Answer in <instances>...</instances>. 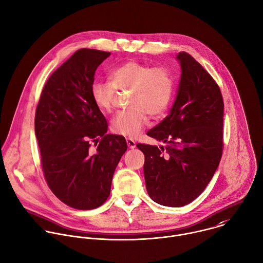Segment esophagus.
<instances>
[{"label":"esophagus","mask_w":263,"mask_h":263,"mask_svg":"<svg viewBox=\"0 0 263 263\" xmlns=\"http://www.w3.org/2000/svg\"><path fill=\"white\" fill-rule=\"evenodd\" d=\"M126 143H127V146H128V148L129 149H134V148H136V142L133 140V139H130V138H126Z\"/></svg>","instance_id":"esophagus-1"}]
</instances>
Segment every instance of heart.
Listing matches in <instances>:
<instances>
[{"label": "heart", "instance_id": "obj_1", "mask_svg": "<svg viewBox=\"0 0 263 263\" xmlns=\"http://www.w3.org/2000/svg\"><path fill=\"white\" fill-rule=\"evenodd\" d=\"M110 81H95L90 97L96 107L104 112L113 108L116 89L133 90L129 98V111L117 113L112 121L114 133L135 138L148 122L146 112L153 117L161 115L167 108L174 92V80L164 67H151L147 64L129 61L115 68Z\"/></svg>", "mask_w": 263, "mask_h": 263}]
</instances>
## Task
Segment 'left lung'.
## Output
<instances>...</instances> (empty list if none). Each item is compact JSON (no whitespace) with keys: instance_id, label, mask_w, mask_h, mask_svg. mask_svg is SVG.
Wrapping results in <instances>:
<instances>
[{"instance_id":"8db88e82","label":"left lung","mask_w":263,"mask_h":263,"mask_svg":"<svg viewBox=\"0 0 263 263\" xmlns=\"http://www.w3.org/2000/svg\"><path fill=\"white\" fill-rule=\"evenodd\" d=\"M177 96L168 115L147 135L168 145L137 144L144 153L149 196L165 206L194 200L212 180L222 156L224 104L219 86L190 54L179 52Z\"/></svg>"}]
</instances>
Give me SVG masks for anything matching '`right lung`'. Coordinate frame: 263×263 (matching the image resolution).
<instances>
[{
	"mask_svg": "<svg viewBox=\"0 0 263 263\" xmlns=\"http://www.w3.org/2000/svg\"><path fill=\"white\" fill-rule=\"evenodd\" d=\"M110 52L80 49L47 80L37 106L35 133L46 182L64 203L78 210L102 205L127 149L90 97L98 67ZM93 141L96 153L89 148Z\"/></svg>",
	"mask_w": 263,
	"mask_h": 263,
	"instance_id": "add662e5",
	"label": "right lung"
}]
</instances>
